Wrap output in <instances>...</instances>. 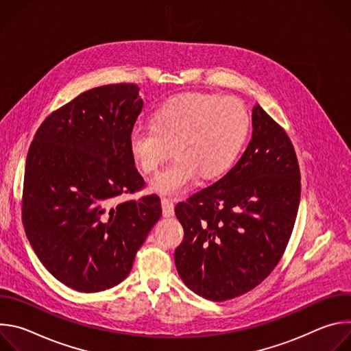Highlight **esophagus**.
Masks as SVG:
<instances>
[{"label": "esophagus", "mask_w": 351, "mask_h": 351, "mask_svg": "<svg viewBox=\"0 0 351 351\" xmlns=\"http://www.w3.org/2000/svg\"><path fill=\"white\" fill-rule=\"evenodd\" d=\"M161 206H162V215L165 218H171L175 215V206L173 202L169 198H161Z\"/></svg>", "instance_id": "obj_1"}]
</instances>
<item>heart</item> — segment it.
<instances>
[{
    "instance_id": "heart-1",
    "label": "heart",
    "mask_w": 351,
    "mask_h": 351,
    "mask_svg": "<svg viewBox=\"0 0 351 351\" xmlns=\"http://www.w3.org/2000/svg\"><path fill=\"white\" fill-rule=\"evenodd\" d=\"M250 118L236 98L190 94L164 104L153 122L138 121L129 133V153L145 173L158 169L175 143L176 158L149 180V189L178 195L199 176L213 179L226 172L247 138Z\"/></svg>"
}]
</instances>
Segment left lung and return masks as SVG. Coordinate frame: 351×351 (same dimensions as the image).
I'll return each mask as SVG.
<instances>
[{
  "mask_svg": "<svg viewBox=\"0 0 351 351\" xmlns=\"http://www.w3.org/2000/svg\"><path fill=\"white\" fill-rule=\"evenodd\" d=\"M253 136L236 165L175 208L184 237L175 264L213 302L241 295L278 265L300 204V169L285 130L256 104Z\"/></svg>",
  "mask_w": 351,
  "mask_h": 351,
  "instance_id": "1",
  "label": "left lung"
}]
</instances>
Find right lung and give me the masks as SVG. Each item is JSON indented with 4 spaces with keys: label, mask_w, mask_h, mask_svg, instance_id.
<instances>
[{
    "label": "right lung",
    "mask_w": 351,
    "mask_h": 351,
    "mask_svg": "<svg viewBox=\"0 0 351 351\" xmlns=\"http://www.w3.org/2000/svg\"><path fill=\"white\" fill-rule=\"evenodd\" d=\"M138 90L121 83L82 93L45 118L29 148L26 236L45 269L77 291L119 285L162 215L156 194L112 207L144 184L128 143L143 110Z\"/></svg>",
    "instance_id": "obj_1"
}]
</instances>
